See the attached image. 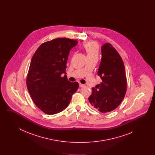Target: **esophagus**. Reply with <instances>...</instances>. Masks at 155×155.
I'll return each mask as SVG.
<instances>
[{
  "mask_svg": "<svg viewBox=\"0 0 155 155\" xmlns=\"http://www.w3.org/2000/svg\"><path fill=\"white\" fill-rule=\"evenodd\" d=\"M80 87H85V85H84V84H80Z\"/></svg>",
  "mask_w": 155,
  "mask_h": 155,
  "instance_id": "obj_1",
  "label": "esophagus"
}]
</instances>
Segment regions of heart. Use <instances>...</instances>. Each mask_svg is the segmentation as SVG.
<instances>
[{"label": "heart", "mask_w": 155, "mask_h": 155, "mask_svg": "<svg viewBox=\"0 0 155 155\" xmlns=\"http://www.w3.org/2000/svg\"><path fill=\"white\" fill-rule=\"evenodd\" d=\"M84 49L87 54V57L97 55L98 46L94 42H89L84 45Z\"/></svg>", "instance_id": "b5f03b06"}]
</instances>
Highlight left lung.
Listing matches in <instances>:
<instances>
[{"mask_svg":"<svg viewBox=\"0 0 155 155\" xmlns=\"http://www.w3.org/2000/svg\"><path fill=\"white\" fill-rule=\"evenodd\" d=\"M101 53L97 75L102 82L92 88L88 99L95 108L106 113L114 110L123 101L127 91V79L123 60L113 46L104 44Z\"/></svg>","mask_w":155,"mask_h":155,"instance_id":"obj_1","label":"left lung"}]
</instances>
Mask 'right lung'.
Listing matches in <instances>:
<instances>
[{"instance_id": "obj_1", "label": "right lung", "mask_w": 155, "mask_h": 155, "mask_svg": "<svg viewBox=\"0 0 155 155\" xmlns=\"http://www.w3.org/2000/svg\"><path fill=\"white\" fill-rule=\"evenodd\" d=\"M77 41L59 38L41 45L33 55L27 77V87L37 107L48 114L64 110L77 91V82L66 74L68 56Z\"/></svg>"}]
</instances>
